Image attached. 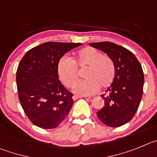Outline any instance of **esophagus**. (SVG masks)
<instances>
[{
	"mask_svg": "<svg viewBox=\"0 0 157 157\" xmlns=\"http://www.w3.org/2000/svg\"><path fill=\"white\" fill-rule=\"evenodd\" d=\"M83 97H84V96L73 95V100H77V99H78V98H83Z\"/></svg>",
	"mask_w": 157,
	"mask_h": 157,
	"instance_id": "esophagus-1",
	"label": "esophagus"
}]
</instances>
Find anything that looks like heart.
Wrapping results in <instances>:
<instances>
[{"label":"heart","mask_w":157,"mask_h":157,"mask_svg":"<svg viewBox=\"0 0 157 157\" xmlns=\"http://www.w3.org/2000/svg\"><path fill=\"white\" fill-rule=\"evenodd\" d=\"M84 77L73 89L82 95L94 94L100 87L107 88L113 84L116 77V67L112 59L92 47H86L77 52L73 62L63 57L58 63L59 78L67 87L75 85L79 79L78 70H84Z\"/></svg>","instance_id":"heart-1"}]
</instances>
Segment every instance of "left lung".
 I'll return each mask as SVG.
<instances>
[{"label":"left lung","mask_w":157,"mask_h":157,"mask_svg":"<svg viewBox=\"0 0 157 157\" xmlns=\"http://www.w3.org/2000/svg\"><path fill=\"white\" fill-rule=\"evenodd\" d=\"M90 46L105 52L112 59L116 67V77L101 97L105 105L97 113L98 119L112 128L129 122L138 110L144 85L142 66L135 55L125 48L112 42L90 43Z\"/></svg>","instance_id":"8db88e82"}]
</instances>
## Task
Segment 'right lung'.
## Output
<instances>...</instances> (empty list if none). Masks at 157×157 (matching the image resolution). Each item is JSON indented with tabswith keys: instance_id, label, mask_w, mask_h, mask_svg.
Segmentation results:
<instances>
[{
	"instance_id": "obj_1",
	"label": "right lung",
	"mask_w": 157,
	"mask_h": 157,
	"mask_svg": "<svg viewBox=\"0 0 157 157\" xmlns=\"http://www.w3.org/2000/svg\"><path fill=\"white\" fill-rule=\"evenodd\" d=\"M81 43L46 42L31 48L16 72L18 95L24 112L34 125L56 128L68 115L73 95L59 79L58 63L66 52Z\"/></svg>"
}]
</instances>
